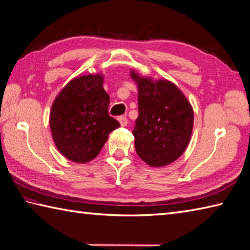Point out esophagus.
Here are the masks:
<instances>
[{"instance_id": "obj_1", "label": "esophagus", "mask_w": 250, "mask_h": 250, "mask_svg": "<svg viewBox=\"0 0 250 250\" xmlns=\"http://www.w3.org/2000/svg\"><path fill=\"white\" fill-rule=\"evenodd\" d=\"M118 121L120 122L121 126H125L126 125H128V118H126L125 116H120L118 118Z\"/></svg>"}]
</instances>
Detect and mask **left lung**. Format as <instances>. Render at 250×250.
I'll return each mask as SVG.
<instances>
[{
  "label": "left lung",
  "mask_w": 250,
  "mask_h": 250,
  "mask_svg": "<svg viewBox=\"0 0 250 250\" xmlns=\"http://www.w3.org/2000/svg\"><path fill=\"white\" fill-rule=\"evenodd\" d=\"M139 86V117L133 129L135 150L151 167H163L187 149L193 130L192 106L173 83L131 72Z\"/></svg>",
  "instance_id": "left-lung-1"
}]
</instances>
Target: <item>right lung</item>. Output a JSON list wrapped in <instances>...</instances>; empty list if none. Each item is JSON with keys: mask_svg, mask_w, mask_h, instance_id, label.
Wrapping results in <instances>:
<instances>
[{"mask_svg": "<svg viewBox=\"0 0 250 250\" xmlns=\"http://www.w3.org/2000/svg\"><path fill=\"white\" fill-rule=\"evenodd\" d=\"M109 101L101 75L75 78L57 95L50 126L57 149L67 159L89 163L100 154L110 132L119 128L109 116Z\"/></svg>", "mask_w": 250, "mask_h": 250, "instance_id": "obj_1", "label": "right lung"}]
</instances>
